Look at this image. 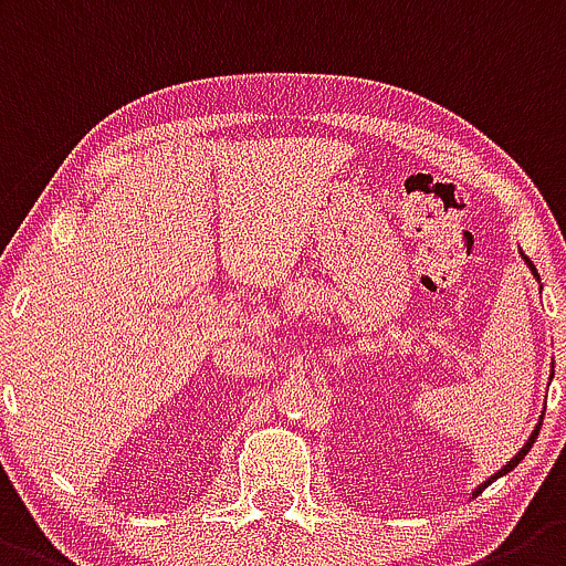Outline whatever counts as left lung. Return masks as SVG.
<instances>
[{"label":"left lung","mask_w":566,"mask_h":566,"mask_svg":"<svg viewBox=\"0 0 566 566\" xmlns=\"http://www.w3.org/2000/svg\"><path fill=\"white\" fill-rule=\"evenodd\" d=\"M524 262L531 264V259L524 256ZM531 271H533V276H536V279H538V273H536V268H533V264H531ZM538 429H542V426H536V431H533V434H531V440L524 442V448H522V451H518V454H516V457H513V460H511V462H507V465H505V468H502V471H499V473H493V476H491V480H488V482H485V485H480V488H476V496H480V493H482V491H485V488H488V485H491V482H493V480H496V476H502V473L513 471V468H516V465H518V462H522V460H524V454H527V451H531V446H533V442H536V437H538Z\"/></svg>","instance_id":"left-lung-1"}]
</instances>
